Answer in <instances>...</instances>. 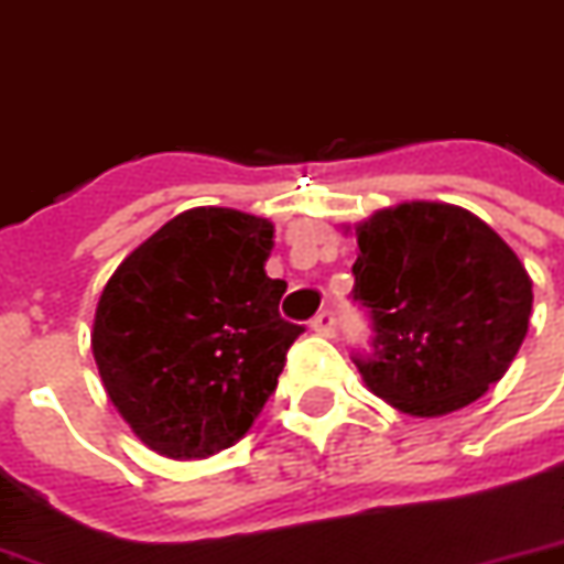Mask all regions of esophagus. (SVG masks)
Segmentation results:
<instances>
[{"mask_svg":"<svg viewBox=\"0 0 564 564\" xmlns=\"http://www.w3.org/2000/svg\"><path fill=\"white\" fill-rule=\"evenodd\" d=\"M311 328H314L316 335H323V337H335V328H337V316H335V311H323V314H316L314 319H311Z\"/></svg>","mask_w":564,"mask_h":564,"instance_id":"34e87169","label":"esophagus"}]
</instances>
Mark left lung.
I'll return each mask as SVG.
<instances>
[{"label": "left lung", "instance_id": "left-lung-1", "mask_svg": "<svg viewBox=\"0 0 564 564\" xmlns=\"http://www.w3.org/2000/svg\"><path fill=\"white\" fill-rule=\"evenodd\" d=\"M352 302L373 340L356 352L365 386L400 412L463 410L505 377L529 332L532 281L473 212L400 203L356 227Z\"/></svg>", "mask_w": 564, "mask_h": 564}]
</instances>
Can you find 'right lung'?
Listing matches in <instances>:
<instances>
[{
  "label": "right lung",
  "mask_w": 564,
  "mask_h": 564,
  "mask_svg": "<svg viewBox=\"0 0 564 564\" xmlns=\"http://www.w3.org/2000/svg\"><path fill=\"white\" fill-rule=\"evenodd\" d=\"M274 227L236 208H191L112 271L91 352L131 431L173 460L218 454L250 431L302 325L265 274Z\"/></svg>",
  "instance_id": "right-lung-1"
}]
</instances>
